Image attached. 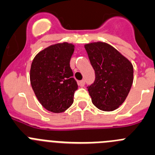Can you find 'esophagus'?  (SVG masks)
Masks as SVG:
<instances>
[{
    "label": "esophagus",
    "mask_w": 155,
    "mask_h": 155,
    "mask_svg": "<svg viewBox=\"0 0 155 155\" xmlns=\"http://www.w3.org/2000/svg\"><path fill=\"white\" fill-rule=\"evenodd\" d=\"M78 85H79V86H84L85 85V81L84 80H80L78 82Z\"/></svg>",
    "instance_id": "esophagus-1"
}]
</instances>
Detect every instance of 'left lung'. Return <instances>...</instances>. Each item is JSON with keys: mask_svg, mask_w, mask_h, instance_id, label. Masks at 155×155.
Instances as JSON below:
<instances>
[{"mask_svg": "<svg viewBox=\"0 0 155 155\" xmlns=\"http://www.w3.org/2000/svg\"><path fill=\"white\" fill-rule=\"evenodd\" d=\"M85 48L95 71L94 82L87 86L92 102L101 110H114L124 102L130 90L133 65L107 43H90Z\"/></svg>", "mask_w": 155, "mask_h": 155, "instance_id": "obj_1", "label": "left lung"}]
</instances>
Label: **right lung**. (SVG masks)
<instances>
[{"mask_svg": "<svg viewBox=\"0 0 155 155\" xmlns=\"http://www.w3.org/2000/svg\"><path fill=\"white\" fill-rule=\"evenodd\" d=\"M73 51L72 44H55L40 51L33 59L31 85L40 104L48 111L64 112L73 103L78 89L69 64Z\"/></svg>", "mask_w": 155, "mask_h": 155, "instance_id": "right-lung-1", "label": "right lung"}]
</instances>
